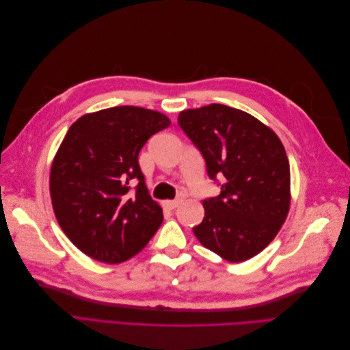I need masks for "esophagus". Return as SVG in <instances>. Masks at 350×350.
Returning <instances> with one entry per match:
<instances>
[{"mask_svg":"<svg viewBox=\"0 0 350 350\" xmlns=\"http://www.w3.org/2000/svg\"><path fill=\"white\" fill-rule=\"evenodd\" d=\"M181 203V200H166L163 201V207H166L167 210H174Z\"/></svg>","mask_w":350,"mask_h":350,"instance_id":"esophagus-1","label":"esophagus"}]
</instances>
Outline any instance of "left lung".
<instances>
[{
  "mask_svg": "<svg viewBox=\"0 0 350 350\" xmlns=\"http://www.w3.org/2000/svg\"><path fill=\"white\" fill-rule=\"evenodd\" d=\"M178 124L203 153L208 176H224L219 196L203 201L204 219L194 235L230 262L257 256L279 234L291 207L289 161L278 134L220 103L184 109Z\"/></svg>",
  "mask_w": 350,
  "mask_h": 350,
  "instance_id": "8db88e82",
  "label": "left lung"
}]
</instances>
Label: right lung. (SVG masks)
Returning a JSON list of instances; mask_svg holds the SVG:
<instances>
[{
	"label": "right lung",
	"mask_w": 350,
	"mask_h": 350,
	"mask_svg": "<svg viewBox=\"0 0 350 350\" xmlns=\"http://www.w3.org/2000/svg\"><path fill=\"white\" fill-rule=\"evenodd\" d=\"M171 125L162 112L115 107L84 113L51 165L49 193L61 229L83 254L118 264L139 254L163 221L139 165L142 147ZM134 178L135 193L129 194Z\"/></svg>",
	"instance_id": "right-lung-1"
}]
</instances>
